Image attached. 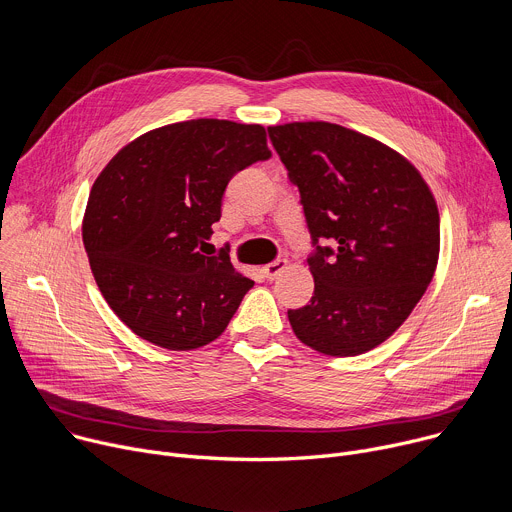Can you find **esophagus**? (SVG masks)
<instances>
[{"mask_svg":"<svg viewBox=\"0 0 512 512\" xmlns=\"http://www.w3.org/2000/svg\"><path fill=\"white\" fill-rule=\"evenodd\" d=\"M285 267H287V259H275L273 263H267V265L263 267V273H265V277L275 279Z\"/></svg>","mask_w":512,"mask_h":512,"instance_id":"1","label":"esophagus"}]
</instances>
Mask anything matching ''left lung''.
<instances>
[{"label": "left lung", "instance_id": "1", "mask_svg": "<svg viewBox=\"0 0 512 512\" xmlns=\"http://www.w3.org/2000/svg\"><path fill=\"white\" fill-rule=\"evenodd\" d=\"M302 196L316 245L314 296L287 310L296 336L328 356L383 344L413 312L440 257V212L419 170L389 145L328 121L267 127ZM328 238L335 249L320 248Z\"/></svg>", "mask_w": 512, "mask_h": 512}]
</instances>
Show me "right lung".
Returning <instances> with one entry per match:
<instances>
[{"label":"right lung","mask_w":512,"mask_h":512,"mask_svg":"<svg viewBox=\"0 0 512 512\" xmlns=\"http://www.w3.org/2000/svg\"><path fill=\"white\" fill-rule=\"evenodd\" d=\"M267 158L263 125L190 119L139 135L103 168L83 243L103 298L139 338L192 350L225 332L255 281L227 249L204 247L229 180Z\"/></svg>","instance_id":"obj_1"}]
</instances>
